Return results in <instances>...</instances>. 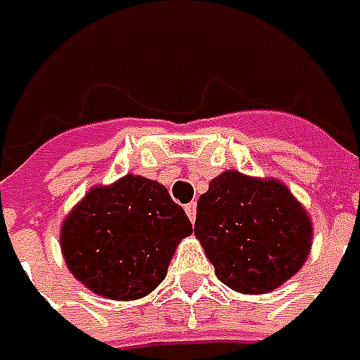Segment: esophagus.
Returning a JSON list of instances; mask_svg holds the SVG:
<instances>
[{"mask_svg":"<svg viewBox=\"0 0 360 360\" xmlns=\"http://www.w3.org/2000/svg\"><path fill=\"white\" fill-rule=\"evenodd\" d=\"M184 210H186L190 222H194V220H196V202H190V204H186V206H184Z\"/></svg>","mask_w":360,"mask_h":360,"instance_id":"1","label":"esophagus"}]
</instances>
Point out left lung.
I'll use <instances>...</instances> for the list:
<instances>
[{"instance_id":"1","label":"left lung","mask_w":360,"mask_h":360,"mask_svg":"<svg viewBox=\"0 0 360 360\" xmlns=\"http://www.w3.org/2000/svg\"><path fill=\"white\" fill-rule=\"evenodd\" d=\"M194 234L220 283L264 295L295 276L311 252L312 224L278 180L229 170L198 198Z\"/></svg>"}]
</instances>
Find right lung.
Instances as JSON below:
<instances>
[{"instance_id":"obj_1","label":"right lung","mask_w":360,"mask_h":360,"mask_svg":"<svg viewBox=\"0 0 360 360\" xmlns=\"http://www.w3.org/2000/svg\"><path fill=\"white\" fill-rule=\"evenodd\" d=\"M190 234L186 212L166 188L128 174L77 202L60 244L68 269L91 292L136 300L164 281L178 242Z\"/></svg>"}]
</instances>
